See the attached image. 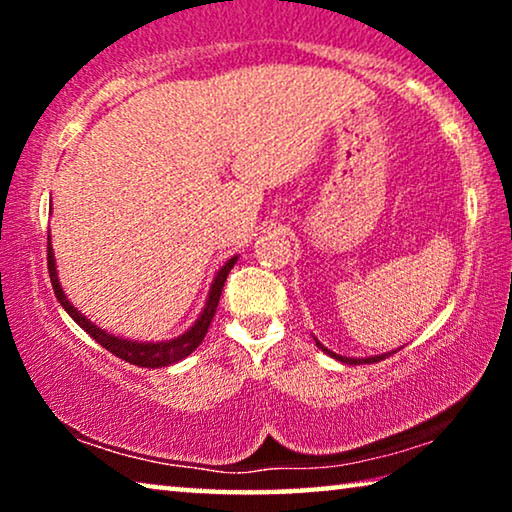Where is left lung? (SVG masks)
<instances>
[{
  "label": "left lung",
  "instance_id": "8db88e82",
  "mask_svg": "<svg viewBox=\"0 0 512 512\" xmlns=\"http://www.w3.org/2000/svg\"><path fill=\"white\" fill-rule=\"evenodd\" d=\"M317 340V338H314ZM317 347L321 349V352L324 354H328L331 356V359H335V361H340V363H349V366H359V363H377V361H382V359H387V356H391V354H396V349L394 352H384V354H375V356H359V359H354V356H340V354H335V352H331V349L328 347H324L321 345V342L317 340Z\"/></svg>",
  "mask_w": 512,
  "mask_h": 512
}]
</instances>
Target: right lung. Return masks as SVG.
Masks as SVG:
<instances>
[{
    "label": "right lung",
    "instance_id": "right-lung-1",
    "mask_svg": "<svg viewBox=\"0 0 512 512\" xmlns=\"http://www.w3.org/2000/svg\"><path fill=\"white\" fill-rule=\"evenodd\" d=\"M235 263H237V256L228 258V261L221 265V270L216 272L214 279H212V286H209L205 307H202L200 317L195 319V324L188 328V331H184V333L177 335V338H172V340L139 342V340H128V338H121V335L107 333V331H104V328L95 326L93 321L86 317V314H81L72 303H69L67 293L62 291V284H60V279H58V265H55L51 235H48V275H51V284H53L55 298L60 300L62 310H65L69 317H72L76 324H79L83 331L90 335V338H93L95 342H100L104 349H109V352L116 354L118 359L128 361V363H132V366H139V368H165V366H172V363L186 359L188 354L198 349L200 342L205 340L209 324H212V319H214V314H216V305H219V298H221V291H223V284H226L228 272L233 270Z\"/></svg>",
    "mask_w": 512,
    "mask_h": 512
}]
</instances>
